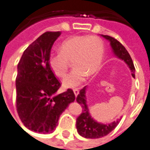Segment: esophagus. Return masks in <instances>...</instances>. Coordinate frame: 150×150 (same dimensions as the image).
Here are the masks:
<instances>
[{"instance_id":"1","label":"esophagus","mask_w":150,"mask_h":150,"mask_svg":"<svg viewBox=\"0 0 150 150\" xmlns=\"http://www.w3.org/2000/svg\"><path fill=\"white\" fill-rule=\"evenodd\" d=\"M73 91H74V93H75V97H77V95L79 94V89L78 88H75V89H73Z\"/></svg>"}]
</instances>
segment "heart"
Here are the masks:
<instances>
[{
    "instance_id": "b5f03b06",
    "label": "heart",
    "mask_w": 150,
    "mask_h": 150,
    "mask_svg": "<svg viewBox=\"0 0 150 150\" xmlns=\"http://www.w3.org/2000/svg\"><path fill=\"white\" fill-rule=\"evenodd\" d=\"M104 53V45L94 35L74 36L67 38L60 45V51L48 57L51 71L58 77L66 75L70 61L75 67L64 78L65 88H75L85 80L88 75H93L99 70Z\"/></svg>"
}]
</instances>
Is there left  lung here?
Listing matches in <instances>:
<instances>
[{"label":"left lung","mask_w":150,"mask_h":150,"mask_svg":"<svg viewBox=\"0 0 150 150\" xmlns=\"http://www.w3.org/2000/svg\"><path fill=\"white\" fill-rule=\"evenodd\" d=\"M106 39L110 42L111 47L113 50L114 54L118 58L123 60L128 65L131 71V75L135 78V67L132 62L130 54L128 53L127 50L122 43L116 38L108 35H102ZM85 89L86 86H84L80 91L78 96L76 98L77 103L81 105L82 107V112L76 119V128L79 135L84 138L89 139H97L103 137L108 134H109L112 131H113L117 126L119 121L114 122L110 124H101L94 121L91 116L89 115L88 109V106L86 103V97H85Z\"/></svg>","instance_id":"obj_1"}]
</instances>
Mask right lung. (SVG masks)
I'll use <instances>...</instances> for the list:
<instances>
[{"instance_id": "right-lung-1", "label": "right lung", "mask_w": 150, "mask_h": 150, "mask_svg": "<svg viewBox=\"0 0 150 150\" xmlns=\"http://www.w3.org/2000/svg\"><path fill=\"white\" fill-rule=\"evenodd\" d=\"M61 34H42L25 49L18 64L16 109L23 124L35 132L52 133L61 114L75 101L71 88L56 95L62 84L48 65L52 47Z\"/></svg>"}]
</instances>
